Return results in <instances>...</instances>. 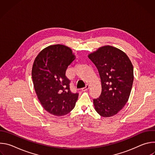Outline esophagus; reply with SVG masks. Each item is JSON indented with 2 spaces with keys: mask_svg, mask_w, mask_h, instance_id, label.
I'll list each match as a JSON object with an SVG mask.
<instances>
[{
  "mask_svg": "<svg viewBox=\"0 0 155 155\" xmlns=\"http://www.w3.org/2000/svg\"><path fill=\"white\" fill-rule=\"evenodd\" d=\"M89 88H90V86L88 85V84H86L85 87H83L81 90H82L83 91H87L88 89H89Z\"/></svg>",
  "mask_w": 155,
  "mask_h": 155,
  "instance_id": "34e87169",
  "label": "esophagus"
}]
</instances>
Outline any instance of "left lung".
<instances>
[{
  "mask_svg": "<svg viewBox=\"0 0 155 155\" xmlns=\"http://www.w3.org/2000/svg\"><path fill=\"white\" fill-rule=\"evenodd\" d=\"M88 58L99 74L102 91L94 99L96 112L103 117L116 115L127 103L134 80V69L127 56L112 46H104Z\"/></svg>",
  "mask_w": 155,
  "mask_h": 155,
  "instance_id": "obj_1",
  "label": "left lung"
}]
</instances>
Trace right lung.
<instances>
[{
    "mask_svg": "<svg viewBox=\"0 0 155 155\" xmlns=\"http://www.w3.org/2000/svg\"><path fill=\"white\" fill-rule=\"evenodd\" d=\"M75 59L71 48L62 45L42 50L33 64L32 78L38 99L43 107L59 117L74 108L78 93L70 90V80L65 76L68 66Z\"/></svg>",
    "mask_w": 155,
    "mask_h": 155,
    "instance_id": "add662e5",
    "label": "right lung"
}]
</instances>
